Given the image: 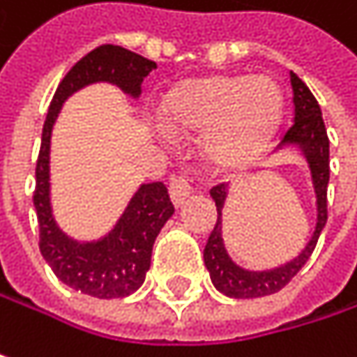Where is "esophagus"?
I'll return each mask as SVG.
<instances>
[{"label":"esophagus","mask_w":357,"mask_h":357,"mask_svg":"<svg viewBox=\"0 0 357 357\" xmlns=\"http://www.w3.org/2000/svg\"><path fill=\"white\" fill-rule=\"evenodd\" d=\"M192 192H194V190L190 188L188 179L172 178V181H169V196H172V202H174L178 208L185 202V198H188Z\"/></svg>","instance_id":"esophagus-1"}]
</instances>
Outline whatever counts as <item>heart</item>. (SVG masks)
Returning <instances> with one entry per match:
<instances>
[{
  "instance_id": "1",
  "label": "heart",
  "mask_w": 357,
  "mask_h": 357,
  "mask_svg": "<svg viewBox=\"0 0 357 357\" xmlns=\"http://www.w3.org/2000/svg\"><path fill=\"white\" fill-rule=\"evenodd\" d=\"M283 115L279 86L266 76L204 74L179 80L159 103L161 123L179 136L202 132V153L223 169L254 163Z\"/></svg>"
}]
</instances>
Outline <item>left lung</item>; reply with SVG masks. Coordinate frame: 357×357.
I'll list each match as a JSON object with an SVG mask.
<instances>
[{"label": "left lung", "instance_id": "1", "mask_svg": "<svg viewBox=\"0 0 357 357\" xmlns=\"http://www.w3.org/2000/svg\"><path fill=\"white\" fill-rule=\"evenodd\" d=\"M291 91H294V126L283 136L279 151L283 149H296L306 159L312 188L317 196V225L304 250L287 260L285 264L266 268V271H248L236 264L229 256L223 242V206L229 196V188L225 183L215 185L211 190V196L217 204V223L208 236V242L204 246V264L208 268L213 285L238 300L248 298H262L281 291L296 275L298 271L308 262L310 254L321 238V231L326 225V188H328V136L322 121V113L319 101L310 93V89L294 74L289 72Z\"/></svg>", "mask_w": 357, "mask_h": 357}]
</instances>
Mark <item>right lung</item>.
Returning a JSON list of instances; mask_svg holds the SVG:
<instances>
[{"mask_svg":"<svg viewBox=\"0 0 357 357\" xmlns=\"http://www.w3.org/2000/svg\"><path fill=\"white\" fill-rule=\"evenodd\" d=\"M155 68V61L119 45L93 49L59 82L43 126L33 196L40 231L38 248L61 283L99 300L126 298L144 283L153 244L174 215V204L163 181L142 183L109 234L91 242L70 238L57 225L51 206V134L61 105L80 89L95 82H109L128 97L138 99L144 78Z\"/></svg>","mask_w":357,"mask_h":357,"instance_id":"1","label":"right lung"}]
</instances>
